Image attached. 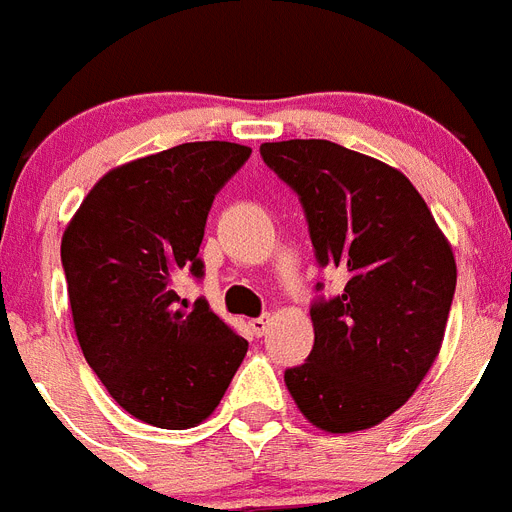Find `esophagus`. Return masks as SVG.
<instances>
[{
	"mask_svg": "<svg viewBox=\"0 0 512 512\" xmlns=\"http://www.w3.org/2000/svg\"><path fill=\"white\" fill-rule=\"evenodd\" d=\"M270 322H273V317H270V315L255 317V320L249 322V328H252V333H255V336H265V333H268V328H270Z\"/></svg>",
	"mask_w": 512,
	"mask_h": 512,
	"instance_id": "1",
	"label": "esophagus"
}]
</instances>
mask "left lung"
<instances>
[{
    "instance_id": "obj_1",
    "label": "left lung",
    "mask_w": 512,
    "mask_h": 512,
    "mask_svg": "<svg viewBox=\"0 0 512 512\" xmlns=\"http://www.w3.org/2000/svg\"><path fill=\"white\" fill-rule=\"evenodd\" d=\"M260 156L299 195L317 263L346 276L341 294L309 309L315 346L286 369V388L325 432L375 427L409 401L440 354L453 249L414 184L388 163L330 140L263 143Z\"/></svg>"
}]
</instances>
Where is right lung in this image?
I'll return each instance as SVG.
<instances>
[{"label":"right lung","instance_id":"1","mask_svg":"<svg viewBox=\"0 0 512 512\" xmlns=\"http://www.w3.org/2000/svg\"><path fill=\"white\" fill-rule=\"evenodd\" d=\"M247 145L184 143L111 169L62 236V268L85 362L127 414L161 429L208 419L247 341L176 278H203L205 221Z\"/></svg>","mask_w":512,"mask_h":512}]
</instances>
